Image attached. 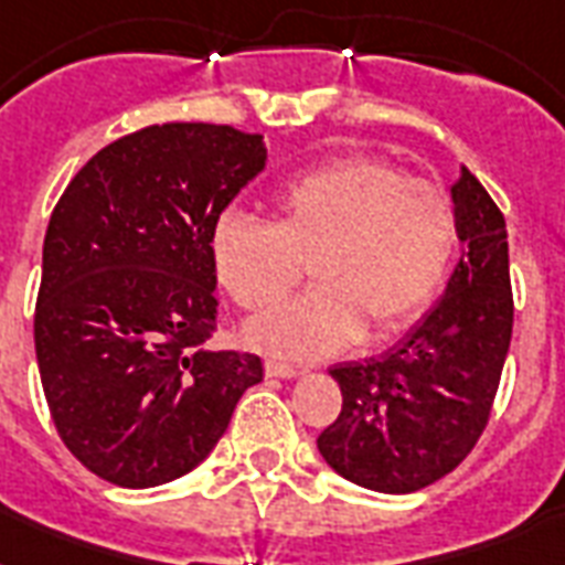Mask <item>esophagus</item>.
Here are the masks:
<instances>
[{"instance_id": "34e87169", "label": "esophagus", "mask_w": 565, "mask_h": 565, "mask_svg": "<svg viewBox=\"0 0 565 565\" xmlns=\"http://www.w3.org/2000/svg\"><path fill=\"white\" fill-rule=\"evenodd\" d=\"M264 370L269 377H296L299 375V366H292V363H284V361H275V358H269V361L264 363Z\"/></svg>"}]
</instances>
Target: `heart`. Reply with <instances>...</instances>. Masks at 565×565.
<instances>
[{"instance_id": "heart-1", "label": "heart", "mask_w": 565, "mask_h": 565, "mask_svg": "<svg viewBox=\"0 0 565 565\" xmlns=\"http://www.w3.org/2000/svg\"><path fill=\"white\" fill-rule=\"evenodd\" d=\"M455 199L377 158H343L275 195V222L222 216L211 231L213 273L255 313L296 290L310 260L317 290L255 319L248 343L284 358H328L422 317L455 266Z\"/></svg>"}]
</instances>
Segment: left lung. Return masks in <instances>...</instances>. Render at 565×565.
<instances>
[{"mask_svg": "<svg viewBox=\"0 0 565 565\" xmlns=\"http://www.w3.org/2000/svg\"><path fill=\"white\" fill-rule=\"evenodd\" d=\"M451 199L469 252L446 296L390 352L331 370L343 407L319 434V455L366 490L416 492L457 469L499 393L513 337L508 225L469 170Z\"/></svg>", "mask_w": 565, "mask_h": 565, "instance_id": "1", "label": "left lung"}]
</instances>
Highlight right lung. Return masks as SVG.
<instances>
[{
  "instance_id": "right-lung-1",
  "label": "right lung",
  "mask_w": 565,
  "mask_h": 565,
  "mask_svg": "<svg viewBox=\"0 0 565 565\" xmlns=\"http://www.w3.org/2000/svg\"><path fill=\"white\" fill-rule=\"evenodd\" d=\"M266 146L213 122L146 126L96 152L57 199L34 352L57 437L102 481H175L220 443L252 352H213L211 231Z\"/></svg>"
}]
</instances>
